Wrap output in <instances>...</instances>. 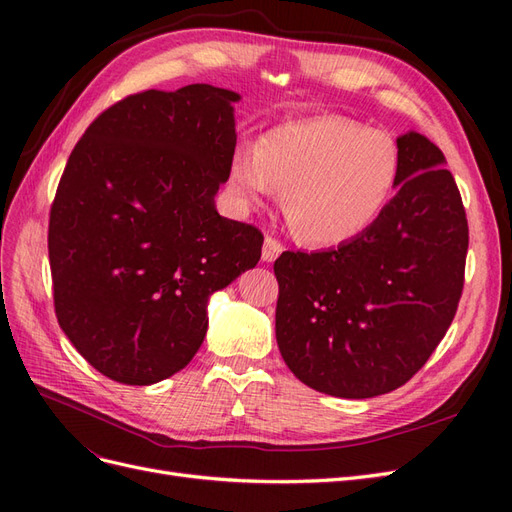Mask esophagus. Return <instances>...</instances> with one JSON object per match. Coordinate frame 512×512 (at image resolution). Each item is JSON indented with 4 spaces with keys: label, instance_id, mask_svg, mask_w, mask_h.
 Masks as SVG:
<instances>
[{
    "label": "esophagus",
    "instance_id": "1",
    "mask_svg": "<svg viewBox=\"0 0 512 512\" xmlns=\"http://www.w3.org/2000/svg\"><path fill=\"white\" fill-rule=\"evenodd\" d=\"M282 243L277 241L275 237H265V247H262V260L265 262H273L277 256L282 254Z\"/></svg>",
    "mask_w": 512,
    "mask_h": 512
}]
</instances>
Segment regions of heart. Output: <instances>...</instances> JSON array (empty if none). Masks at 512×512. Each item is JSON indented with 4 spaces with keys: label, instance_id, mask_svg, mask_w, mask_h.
Wrapping results in <instances>:
<instances>
[{
    "label": "heart",
    "instance_id": "b5f03b06",
    "mask_svg": "<svg viewBox=\"0 0 512 512\" xmlns=\"http://www.w3.org/2000/svg\"><path fill=\"white\" fill-rule=\"evenodd\" d=\"M399 170L397 147L342 117L292 121L260 136L256 151L230 162V192L241 205L267 200L282 188V211L303 243H348L389 205Z\"/></svg>",
    "mask_w": 512,
    "mask_h": 512
}]
</instances>
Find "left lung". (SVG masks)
<instances>
[{"mask_svg":"<svg viewBox=\"0 0 512 512\" xmlns=\"http://www.w3.org/2000/svg\"><path fill=\"white\" fill-rule=\"evenodd\" d=\"M395 196L361 237L327 252H284L275 337L303 384L333 397L391 393L421 369L455 318L468 220L444 153L397 138Z\"/></svg>","mask_w":512,"mask_h":512,"instance_id":"8db88e82","label":"left lung"}]
</instances>
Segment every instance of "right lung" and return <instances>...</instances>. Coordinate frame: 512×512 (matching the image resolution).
<instances>
[{
    "label": "right lung",
    "mask_w": 512,
    "mask_h": 512,
    "mask_svg": "<svg viewBox=\"0 0 512 512\" xmlns=\"http://www.w3.org/2000/svg\"><path fill=\"white\" fill-rule=\"evenodd\" d=\"M239 94L147 89L108 106L74 145L49 218L59 327L100 374H177L207 333L215 290L256 267L262 232L222 218Z\"/></svg>",
    "instance_id": "1"
}]
</instances>
